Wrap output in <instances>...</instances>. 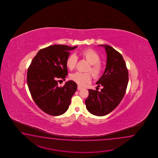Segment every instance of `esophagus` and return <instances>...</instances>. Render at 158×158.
<instances>
[{
  "label": "esophagus",
  "instance_id": "obj_1",
  "mask_svg": "<svg viewBox=\"0 0 158 158\" xmlns=\"http://www.w3.org/2000/svg\"><path fill=\"white\" fill-rule=\"evenodd\" d=\"M83 89V87H81L80 86H77V90H81Z\"/></svg>",
  "mask_w": 158,
  "mask_h": 158
}]
</instances>
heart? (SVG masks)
<instances>
[{
    "instance_id": "heart-1",
    "label": "heart",
    "mask_w": 158,
    "mask_h": 158,
    "mask_svg": "<svg viewBox=\"0 0 158 158\" xmlns=\"http://www.w3.org/2000/svg\"><path fill=\"white\" fill-rule=\"evenodd\" d=\"M81 56L90 64L87 71H90L94 77L98 78L100 76L103 67L100 63L101 57L97 52L93 49L88 48L82 50L80 52ZM77 63V57L75 54L70 55L66 60L67 67L69 70H73L76 67ZM70 78L80 85H84L91 80V75L88 73H81L76 72L70 75Z\"/></svg>"
}]
</instances>
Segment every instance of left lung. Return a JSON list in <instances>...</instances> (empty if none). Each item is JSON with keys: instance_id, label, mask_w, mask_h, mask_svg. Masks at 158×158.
<instances>
[{"instance_id": "left-lung-1", "label": "left lung", "mask_w": 158, "mask_h": 158, "mask_svg": "<svg viewBox=\"0 0 158 158\" xmlns=\"http://www.w3.org/2000/svg\"><path fill=\"white\" fill-rule=\"evenodd\" d=\"M99 46L104 47L107 54L106 67L97 82L98 87L102 86V89L101 91L89 89L85 104L91 114L103 116L113 111L121 102L127 90L129 74L121 54L110 46Z\"/></svg>"}]
</instances>
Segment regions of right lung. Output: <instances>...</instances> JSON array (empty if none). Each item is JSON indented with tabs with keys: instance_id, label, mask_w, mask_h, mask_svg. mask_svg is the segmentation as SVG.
<instances>
[{
	"instance_id": "add662e5",
	"label": "right lung",
	"mask_w": 158,
	"mask_h": 158,
	"mask_svg": "<svg viewBox=\"0 0 158 158\" xmlns=\"http://www.w3.org/2000/svg\"><path fill=\"white\" fill-rule=\"evenodd\" d=\"M77 46L55 44L38 52L27 72V84L30 94L38 107L46 114L59 116L67 111L77 85L68 81L63 87L58 86L59 78L68 75L66 60L69 51Z\"/></svg>"
}]
</instances>
